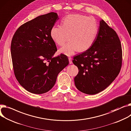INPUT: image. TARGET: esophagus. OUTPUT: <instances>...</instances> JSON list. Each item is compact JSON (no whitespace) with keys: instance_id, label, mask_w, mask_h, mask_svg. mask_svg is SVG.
Here are the masks:
<instances>
[{"instance_id":"34e87169","label":"esophagus","mask_w":131,"mask_h":131,"mask_svg":"<svg viewBox=\"0 0 131 131\" xmlns=\"http://www.w3.org/2000/svg\"><path fill=\"white\" fill-rule=\"evenodd\" d=\"M68 60H69V63L70 64H72L73 63L72 60V58L71 57H69L68 58Z\"/></svg>"}]
</instances>
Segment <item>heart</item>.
<instances>
[{"label":"heart","instance_id":"b5f03b06","mask_svg":"<svg viewBox=\"0 0 131 131\" xmlns=\"http://www.w3.org/2000/svg\"><path fill=\"white\" fill-rule=\"evenodd\" d=\"M99 30L97 22L94 17L80 14H70L63 18L62 26L51 28L50 35L59 46L66 44L59 52L68 56L73 55L78 50L84 51L90 48L96 38Z\"/></svg>","mask_w":131,"mask_h":131}]
</instances>
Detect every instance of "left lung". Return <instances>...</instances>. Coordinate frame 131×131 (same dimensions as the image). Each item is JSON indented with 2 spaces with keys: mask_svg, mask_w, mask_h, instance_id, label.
Instances as JSON below:
<instances>
[{
  "mask_svg": "<svg viewBox=\"0 0 131 131\" xmlns=\"http://www.w3.org/2000/svg\"><path fill=\"white\" fill-rule=\"evenodd\" d=\"M122 60V51L117 35L102 19L93 45L73 60L78 68L74 78L76 88L89 95L105 90L118 75Z\"/></svg>",
  "mask_w": 131,
  "mask_h": 131,
  "instance_id": "obj_1",
  "label": "left lung"
}]
</instances>
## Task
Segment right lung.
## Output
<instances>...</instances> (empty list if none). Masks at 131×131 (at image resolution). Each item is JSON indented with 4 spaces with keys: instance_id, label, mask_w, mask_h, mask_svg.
I'll list each match as a JSON object with an SVG mask.
<instances>
[{
    "instance_id": "add662e5",
    "label": "right lung",
    "mask_w": 131,
    "mask_h": 131,
    "mask_svg": "<svg viewBox=\"0 0 131 131\" xmlns=\"http://www.w3.org/2000/svg\"><path fill=\"white\" fill-rule=\"evenodd\" d=\"M58 19L54 12L39 16L20 26L13 37L11 55L15 75L31 93L50 90L58 74L69 64L65 55L53 57L57 49L50 32Z\"/></svg>"
}]
</instances>
